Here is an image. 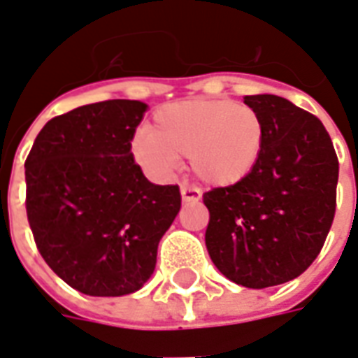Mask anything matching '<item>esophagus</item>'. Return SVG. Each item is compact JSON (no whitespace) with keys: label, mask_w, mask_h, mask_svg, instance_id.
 <instances>
[{"label":"esophagus","mask_w":358,"mask_h":358,"mask_svg":"<svg viewBox=\"0 0 358 358\" xmlns=\"http://www.w3.org/2000/svg\"><path fill=\"white\" fill-rule=\"evenodd\" d=\"M180 192H182V199H184L186 203L199 201V199H201V189H199V187L182 186L180 187Z\"/></svg>","instance_id":"1"}]
</instances>
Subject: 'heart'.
Masks as SVG:
<instances>
[{"label":"heart","mask_w":358,"mask_h":358,"mask_svg":"<svg viewBox=\"0 0 358 358\" xmlns=\"http://www.w3.org/2000/svg\"><path fill=\"white\" fill-rule=\"evenodd\" d=\"M264 124L249 105L232 99H192L159 109L149 132L132 140L136 161L164 174L178 157H189L194 172L213 186L248 178L263 155Z\"/></svg>","instance_id":"1"}]
</instances>
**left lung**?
Segmentation results:
<instances>
[{
	"label": "left lung",
	"instance_id": "obj_1",
	"mask_svg": "<svg viewBox=\"0 0 358 358\" xmlns=\"http://www.w3.org/2000/svg\"><path fill=\"white\" fill-rule=\"evenodd\" d=\"M261 115L264 148L238 184L203 194L205 243L236 284H285L313 264L336 215L339 163L320 118L278 95H245Z\"/></svg>",
	"mask_w": 358,
	"mask_h": 358
}]
</instances>
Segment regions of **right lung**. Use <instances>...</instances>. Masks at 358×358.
<instances>
[{
	"instance_id": "1",
	"label": "right lung",
	"mask_w": 358,
	"mask_h": 358,
	"mask_svg": "<svg viewBox=\"0 0 358 358\" xmlns=\"http://www.w3.org/2000/svg\"><path fill=\"white\" fill-rule=\"evenodd\" d=\"M148 105H82L51 118L24 163L27 217L36 248L66 284L94 297L140 289L182 205L178 186L151 184L132 138Z\"/></svg>"
}]
</instances>
